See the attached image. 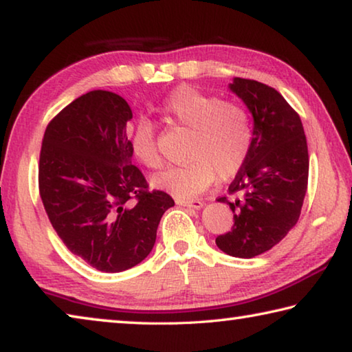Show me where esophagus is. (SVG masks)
I'll return each instance as SVG.
<instances>
[{"instance_id": "34e87169", "label": "esophagus", "mask_w": 352, "mask_h": 352, "mask_svg": "<svg viewBox=\"0 0 352 352\" xmlns=\"http://www.w3.org/2000/svg\"><path fill=\"white\" fill-rule=\"evenodd\" d=\"M175 204L178 206L194 208V210H201L204 208V201L201 200H184V199H175Z\"/></svg>"}]
</instances>
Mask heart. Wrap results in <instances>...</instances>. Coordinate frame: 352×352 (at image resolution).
Segmentation results:
<instances>
[{"instance_id": "1", "label": "heart", "mask_w": 352, "mask_h": 352, "mask_svg": "<svg viewBox=\"0 0 352 352\" xmlns=\"http://www.w3.org/2000/svg\"><path fill=\"white\" fill-rule=\"evenodd\" d=\"M163 118L190 130L188 163L157 175L152 184L175 199H190L210 188L219 175L231 180L245 164L253 141L248 111L233 100H222L189 85H178L164 98ZM133 157L148 169L163 166L157 148V129L141 116L129 130Z\"/></svg>"}]
</instances>
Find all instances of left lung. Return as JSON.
I'll use <instances>...</instances> for the list:
<instances>
[{"mask_svg": "<svg viewBox=\"0 0 352 352\" xmlns=\"http://www.w3.org/2000/svg\"><path fill=\"white\" fill-rule=\"evenodd\" d=\"M228 88L253 116L248 158L230 184L234 226L216 243L234 258H254L275 247L294 228L307 189L309 153L298 113L275 88L234 77Z\"/></svg>", "mask_w": 352, "mask_h": 352, "instance_id": "obj_1", "label": "left lung"}]
</instances>
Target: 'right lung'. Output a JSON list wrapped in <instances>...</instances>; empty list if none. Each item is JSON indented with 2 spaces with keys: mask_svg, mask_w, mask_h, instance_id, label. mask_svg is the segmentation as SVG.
<instances>
[{
  "mask_svg": "<svg viewBox=\"0 0 352 352\" xmlns=\"http://www.w3.org/2000/svg\"><path fill=\"white\" fill-rule=\"evenodd\" d=\"M121 96L94 90L47 124L38 163L40 197L71 253L105 273L132 269L152 252L174 200L152 190L132 164Z\"/></svg>",
  "mask_w": 352,
  "mask_h": 352,
  "instance_id": "1",
  "label": "right lung"
}]
</instances>
